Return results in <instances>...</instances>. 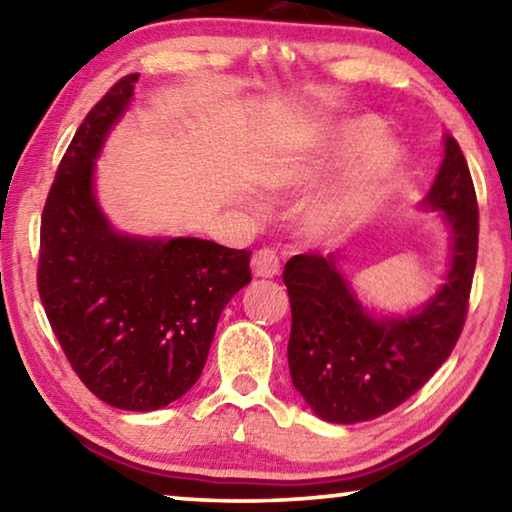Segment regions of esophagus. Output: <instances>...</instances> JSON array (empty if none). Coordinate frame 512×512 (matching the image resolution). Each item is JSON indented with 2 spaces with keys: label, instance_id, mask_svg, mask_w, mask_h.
<instances>
[{
  "label": "esophagus",
  "instance_id": "obj_1",
  "mask_svg": "<svg viewBox=\"0 0 512 512\" xmlns=\"http://www.w3.org/2000/svg\"><path fill=\"white\" fill-rule=\"evenodd\" d=\"M279 256L277 251L272 249H258L254 256H251V272L254 277H263V279H272L279 274Z\"/></svg>",
  "mask_w": 512,
  "mask_h": 512
}]
</instances>
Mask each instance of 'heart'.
Instances as JSON below:
<instances>
[{"instance_id": "1", "label": "heart", "mask_w": 512, "mask_h": 512, "mask_svg": "<svg viewBox=\"0 0 512 512\" xmlns=\"http://www.w3.org/2000/svg\"><path fill=\"white\" fill-rule=\"evenodd\" d=\"M357 155L361 157L345 178L343 190L311 215L313 231L334 233L348 226L396 178L403 164V153L393 141L384 139L380 123L350 119L325 128L306 144L267 162L263 183L270 190H288Z\"/></svg>"}]
</instances>
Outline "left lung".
Listing matches in <instances>:
<instances>
[{
    "label": "left lung",
    "mask_w": 512,
    "mask_h": 512,
    "mask_svg": "<svg viewBox=\"0 0 512 512\" xmlns=\"http://www.w3.org/2000/svg\"><path fill=\"white\" fill-rule=\"evenodd\" d=\"M421 210L448 229V265L435 293L405 313L361 300L343 254H300L283 270L293 327L290 377L327 423L371 421L405 403L455 348L467 316L478 254V206L465 155L444 135V160Z\"/></svg>",
    "instance_id": "obj_1"
}]
</instances>
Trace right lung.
<instances>
[{
	"label": "right lung",
	"mask_w": 512,
	"mask_h": 512,
	"mask_svg": "<svg viewBox=\"0 0 512 512\" xmlns=\"http://www.w3.org/2000/svg\"><path fill=\"white\" fill-rule=\"evenodd\" d=\"M116 82L77 128L41 219L38 293L70 366L116 410L153 412L190 391L217 320L251 281V251L190 235H135L109 222L98 157L135 100Z\"/></svg>",
	"instance_id": "1"
}]
</instances>
